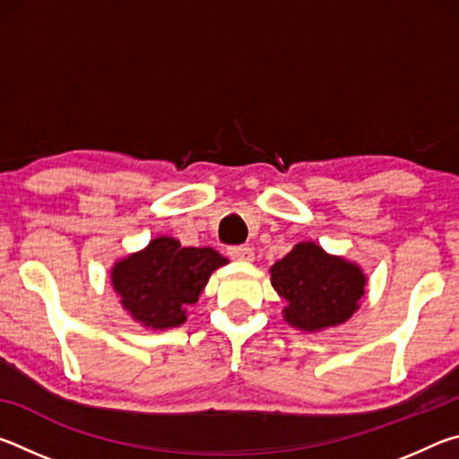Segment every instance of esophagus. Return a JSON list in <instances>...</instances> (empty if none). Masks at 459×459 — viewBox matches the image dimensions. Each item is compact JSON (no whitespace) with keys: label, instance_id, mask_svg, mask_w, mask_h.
Wrapping results in <instances>:
<instances>
[{"label":"esophagus","instance_id":"1","mask_svg":"<svg viewBox=\"0 0 459 459\" xmlns=\"http://www.w3.org/2000/svg\"><path fill=\"white\" fill-rule=\"evenodd\" d=\"M229 255L237 261H253L255 259V251H253V248H248L247 245L229 247Z\"/></svg>","mask_w":459,"mask_h":459}]
</instances>
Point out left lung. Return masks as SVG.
<instances>
[{"label":"left lung","mask_w":459,"mask_h":459,"mask_svg":"<svg viewBox=\"0 0 459 459\" xmlns=\"http://www.w3.org/2000/svg\"><path fill=\"white\" fill-rule=\"evenodd\" d=\"M271 283L287 301L285 320L301 330L346 322L364 293L362 271L314 243H299L271 267Z\"/></svg>","instance_id":"left-lung-1"}]
</instances>
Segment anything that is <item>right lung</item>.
Returning <instances> with one entry per match:
<instances>
[{
    "label": "right lung",
    "instance_id": "obj_1",
    "mask_svg": "<svg viewBox=\"0 0 459 459\" xmlns=\"http://www.w3.org/2000/svg\"><path fill=\"white\" fill-rule=\"evenodd\" d=\"M224 263L211 247H182L172 237H160L117 263L111 279L134 320L164 330L186 322V306L196 304L208 277Z\"/></svg>",
    "mask_w": 459,
    "mask_h": 459
}]
</instances>
